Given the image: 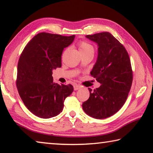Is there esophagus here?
<instances>
[{"label":"esophagus","instance_id":"esophagus-1","mask_svg":"<svg viewBox=\"0 0 153 153\" xmlns=\"http://www.w3.org/2000/svg\"><path fill=\"white\" fill-rule=\"evenodd\" d=\"M80 88H81V86H79V85H77V84H74V90H79Z\"/></svg>","mask_w":153,"mask_h":153}]
</instances>
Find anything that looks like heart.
I'll return each instance as SVG.
<instances>
[{
	"instance_id": "1",
	"label": "heart",
	"mask_w": 153,
	"mask_h": 153,
	"mask_svg": "<svg viewBox=\"0 0 153 153\" xmlns=\"http://www.w3.org/2000/svg\"><path fill=\"white\" fill-rule=\"evenodd\" d=\"M78 49L80 53H83V52H87V51L94 52V48H93V46L86 42H79L78 45Z\"/></svg>"
}]
</instances>
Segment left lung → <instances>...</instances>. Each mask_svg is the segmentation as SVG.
Returning a JSON list of instances; mask_svg holds the SVG:
<instances>
[{
	"label": "left lung",
	"mask_w": 153,
	"mask_h": 153,
	"mask_svg": "<svg viewBox=\"0 0 153 153\" xmlns=\"http://www.w3.org/2000/svg\"><path fill=\"white\" fill-rule=\"evenodd\" d=\"M86 38L98 46L97 61L90 74L101 85L94 90L88 88L90 97L82 108L90 117L105 119L117 113L128 98L133 79L130 59L124 46L109 32Z\"/></svg>",
	"instance_id": "obj_1"
}]
</instances>
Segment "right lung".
Returning <instances> with one entry per match:
<instances>
[{"mask_svg": "<svg viewBox=\"0 0 153 153\" xmlns=\"http://www.w3.org/2000/svg\"><path fill=\"white\" fill-rule=\"evenodd\" d=\"M75 35L63 36L42 32L25 46L17 65V88L30 112L48 119L62 112L64 101L74 90L71 84L53 82V70L61 67L65 48L74 42Z\"/></svg>", "mask_w": 153, "mask_h": 153, "instance_id": "add662e5", "label": "right lung"}]
</instances>
